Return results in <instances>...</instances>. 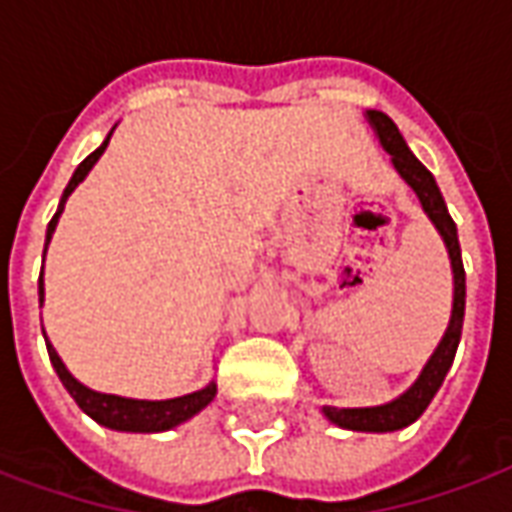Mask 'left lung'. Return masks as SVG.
<instances>
[{"label":"left lung","mask_w":512,"mask_h":512,"mask_svg":"<svg viewBox=\"0 0 512 512\" xmlns=\"http://www.w3.org/2000/svg\"><path fill=\"white\" fill-rule=\"evenodd\" d=\"M368 124L374 127L380 144L385 146V152L391 155L393 169L402 174V180L416 191L418 202L424 207V213L430 216L435 224V230L441 232L449 260H452V274H455V299H452V318H449V327L443 332L441 343L435 346V352L427 360V366L421 368L418 380L407 388L399 399H393L388 405L380 407H324V416L330 418L332 424H338L343 430L355 432H393L402 430L407 424H413L427 405L432 402V396L438 393L443 385L446 371L452 368L455 360L457 343H460V332H463V316H466V268H463V257H460V241H457V227L446 202H443L441 191L435 185L427 166L418 160L410 149H407L405 138L399 127L393 124L385 113L380 110H366Z\"/></svg>","instance_id":"left-lung-1"}]
</instances>
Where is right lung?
Wrapping results in <instances>:
<instances>
[{
    "mask_svg": "<svg viewBox=\"0 0 512 512\" xmlns=\"http://www.w3.org/2000/svg\"><path fill=\"white\" fill-rule=\"evenodd\" d=\"M110 135H113V132H110ZM110 135L105 138V144L85 157L80 166H77V171L71 174L69 185H66L63 196H60L57 213L52 216V221H49V227H46L44 255H46V246H49V238H52V232H55L57 227V219H60L63 207H66V199H69L71 191H74V188L88 177V171L94 169V163L107 149ZM38 302L44 305V271H41V277H38ZM46 352H49V360H52V366H55L60 382H63V385H66V391L71 393V399L80 405L82 413H88V416L94 418L96 424H102V427H107V430H119V432L171 430V427H177V424H182V421L194 418L199 410H205V407L213 402V396H216V382L205 385L202 391L188 393V396H177V399H160V402H149V399H124V396H116V393L91 391V388H85L80 380H74V377H71V371L63 366V360H60V355L55 352V346H52L49 341H46Z\"/></svg>",
    "mask_w": 512,
    "mask_h": 512,
    "instance_id": "1",
    "label": "right lung"
}]
</instances>
